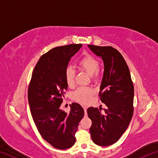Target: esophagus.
Listing matches in <instances>:
<instances>
[{
    "instance_id": "obj_1",
    "label": "esophagus",
    "mask_w": 158,
    "mask_h": 158,
    "mask_svg": "<svg viewBox=\"0 0 158 158\" xmlns=\"http://www.w3.org/2000/svg\"><path fill=\"white\" fill-rule=\"evenodd\" d=\"M84 116L85 117H87L88 116V114H87V109H86V107H84Z\"/></svg>"
}]
</instances>
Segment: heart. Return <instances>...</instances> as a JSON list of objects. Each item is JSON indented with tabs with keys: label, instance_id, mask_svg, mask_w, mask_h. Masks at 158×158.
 I'll return each instance as SVG.
<instances>
[{
	"label": "heart",
	"instance_id": "1",
	"mask_svg": "<svg viewBox=\"0 0 158 158\" xmlns=\"http://www.w3.org/2000/svg\"><path fill=\"white\" fill-rule=\"evenodd\" d=\"M78 66L83 70L92 76L93 79H98L99 76V61L90 55H86L79 61ZM75 78V71L72 67H68L65 71V79L69 86L73 85ZM93 90L90 88L81 87L73 93L74 100L83 105H87L91 101Z\"/></svg>",
	"mask_w": 158,
	"mask_h": 158
}]
</instances>
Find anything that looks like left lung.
Masks as SVG:
<instances>
[{
    "mask_svg": "<svg viewBox=\"0 0 158 158\" xmlns=\"http://www.w3.org/2000/svg\"><path fill=\"white\" fill-rule=\"evenodd\" d=\"M88 47L103 60L105 70L100 96L106 106L105 114L93 106L87 109L92 121L90 132L95 144L107 146L121 138L132 119L134 85L128 66L118 51L112 47Z\"/></svg>",
    "mask_w": 158,
    "mask_h": 158,
    "instance_id": "8db88e82",
    "label": "left lung"
}]
</instances>
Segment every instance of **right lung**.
<instances>
[{
	"label": "right lung",
	"instance_id": "right-lung-1",
	"mask_svg": "<svg viewBox=\"0 0 158 158\" xmlns=\"http://www.w3.org/2000/svg\"><path fill=\"white\" fill-rule=\"evenodd\" d=\"M81 47V44L58 47L42 55L29 84L28 103L35 124L42 138L58 149L74 145V135L84 116V109L77 103L70 105L68 113L60 109L68 86L65 71L70 58Z\"/></svg>",
	"mask_w": 158,
	"mask_h": 158
}]
</instances>
